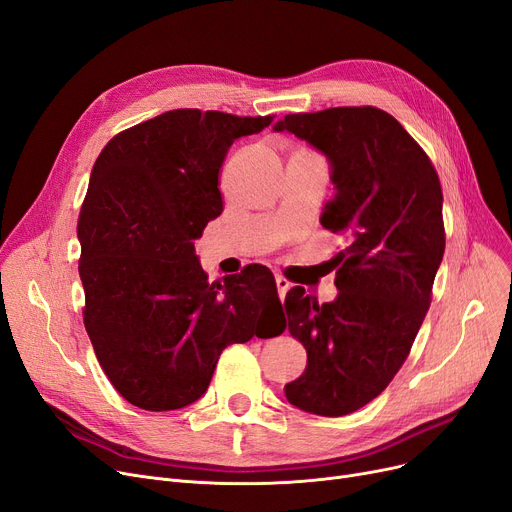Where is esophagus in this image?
<instances>
[{"label": "esophagus", "instance_id": "34e87169", "mask_svg": "<svg viewBox=\"0 0 512 512\" xmlns=\"http://www.w3.org/2000/svg\"><path fill=\"white\" fill-rule=\"evenodd\" d=\"M276 286H278V295H280V299H284L286 291H288V288H291V282H288V280H286V278H282V276H276Z\"/></svg>", "mask_w": 512, "mask_h": 512}]
</instances>
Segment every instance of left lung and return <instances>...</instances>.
I'll return each instance as SVG.
<instances>
[{"instance_id":"obj_1","label":"left lung","mask_w":512,"mask_h":512,"mask_svg":"<svg viewBox=\"0 0 512 512\" xmlns=\"http://www.w3.org/2000/svg\"><path fill=\"white\" fill-rule=\"evenodd\" d=\"M322 150L335 196L320 224L345 238L332 257L339 295L286 293L288 330L307 368L284 387L293 406L345 416L381 395L425 320L446 251L437 171L410 133L374 106L286 115L274 125Z\"/></svg>"}]
</instances>
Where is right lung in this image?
<instances>
[{
    "label": "right lung",
    "mask_w": 512,
    "mask_h": 512,
    "mask_svg": "<svg viewBox=\"0 0 512 512\" xmlns=\"http://www.w3.org/2000/svg\"><path fill=\"white\" fill-rule=\"evenodd\" d=\"M274 117L177 108L110 140L81 205L83 324L108 381L142 410L201 397L221 351L282 307L272 272L247 265L209 282L194 240L224 211L219 169L234 140Z\"/></svg>",
    "instance_id": "right-lung-1"
}]
</instances>
